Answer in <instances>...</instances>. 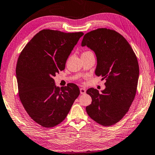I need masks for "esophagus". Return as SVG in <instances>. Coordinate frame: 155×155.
I'll return each instance as SVG.
<instances>
[{"mask_svg": "<svg viewBox=\"0 0 155 155\" xmlns=\"http://www.w3.org/2000/svg\"><path fill=\"white\" fill-rule=\"evenodd\" d=\"M80 90V94H84L86 92V90L85 88H84V87H81Z\"/></svg>", "mask_w": 155, "mask_h": 155, "instance_id": "34e87169", "label": "esophagus"}]
</instances>
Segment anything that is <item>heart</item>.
I'll return each mask as SVG.
<instances>
[{
    "instance_id": "obj_1",
    "label": "heart",
    "mask_w": 155,
    "mask_h": 155,
    "mask_svg": "<svg viewBox=\"0 0 155 155\" xmlns=\"http://www.w3.org/2000/svg\"><path fill=\"white\" fill-rule=\"evenodd\" d=\"M87 52H89V51H87Z\"/></svg>"
}]
</instances>
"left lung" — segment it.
Segmentation results:
<instances>
[{"mask_svg": "<svg viewBox=\"0 0 155 155\" xmlns=\"http://www.w3.org/2000/svg\"><path fill=\"white\" fill-rule=\"evenodd\" d=\"M81 46L95 52V74L105 80V89L86 91L92 103L87 115L104 126L117 123L129 110L135 98L139 77L137 57L125 38L115 30L98 28L84 35Z\"/></svg>", "mask_w": 155, "mask_h": 155, "instance_id": "obj_1", "label": "left lung"}]
</instances>
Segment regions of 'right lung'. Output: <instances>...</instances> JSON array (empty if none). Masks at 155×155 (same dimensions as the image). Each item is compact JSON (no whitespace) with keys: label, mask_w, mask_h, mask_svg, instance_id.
I'll return each mask as SVG.
<instances>
[{"label":"right lung","mask_w":155,"mask_h":155,"mask_svg":"<svg viewBox=\"0 0 155 155\" xmlns=\"http://www.w3.org/2000/svg\"><path fill=\"white\" fill-rule=\"evenodd\" d=\"M83 35L42 30L18 58L16 77L20 101L30 117L43 127L61 124L80 94L76 84L57 87L53 77L65 69L67 59Z\"/></svg>","instance_id":"1"}]
</instances>
